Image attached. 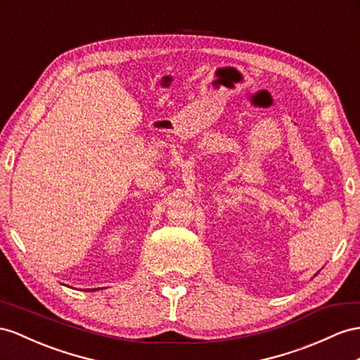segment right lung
<instances>
[{
	"instance_id": "add662e5",
	"label": "right lung",
	"mask_w": 360,
	"mask_h": 360,
	"mask_svg": "<svg viewBox=\"0 0 360 360\" xmlns=\"http://www.w3.org/2000/svg\"><path fill=\"white\" fill-rule=\"evenodd\" d=\"M94 290H98V289H88V292H94Z\"/></svg>"
}]
</instances>
